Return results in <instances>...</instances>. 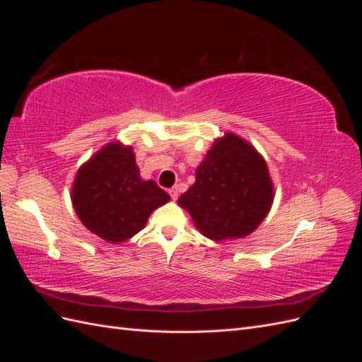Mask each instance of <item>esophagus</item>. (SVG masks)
<instances>
[{"mask_svg":"<svg viewBox=\"0 0 362 362\" xmlns=\"http://www.w3.org/2000/svg\"><path fill=\"white\" fill-rule=\"evenodd\" d=\"M169 194H170V198H172L173 201H177V199H178V187H172V189L169 190Z\"/></svg>","mask_w":362,"mask_h":362,"instance_id":"obj_1","label":"esophagus"}]
</instances>
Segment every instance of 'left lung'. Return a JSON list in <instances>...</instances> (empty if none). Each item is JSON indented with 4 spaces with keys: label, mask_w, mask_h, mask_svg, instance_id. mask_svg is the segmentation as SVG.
<instances>
[{
    "label": "left lung",
    "mask_w": 362,
    "mask_h": 362,
    "mask_svg": "<svg viewBox=\"0 0 362 362\" xmlns=\"http://www.w3.org/2000/svg\"><path fill=\"white\" fill-rule=\"evenodd\" d=\"M273 182L259 152L242 137L217 139L196 169V181L178 199L210 240L254 233L273 204Z\"/></svg>",
    "instance_id": "1"
}]
</instances>
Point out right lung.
<instances>
[{
	"mask_svg": "<svg viewBox=\"0 0 362 362\" xmlns=\"http://www.w3.org/2000/svg\"><path fill=\"white\" fill-rule=\"evenodd\" d=\"M170 196L140 178L133 148L107 144L76 172L72 205L81 223L108 243H122L145 228Z\"/></svg>",
	"mask_w": 362,
	"mask_h": 362,
	"instance_id": "obj_1",
	"label": "right lung"
}]
</instances>
